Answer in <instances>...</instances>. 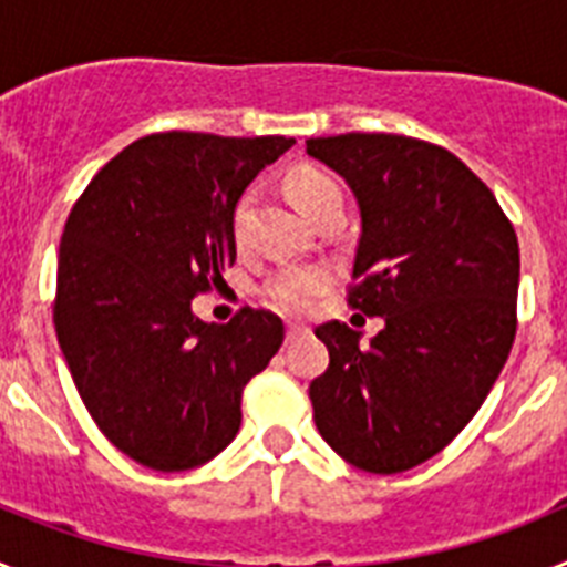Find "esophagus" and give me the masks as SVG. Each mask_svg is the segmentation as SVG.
I'll use <instances>...</instances> for the list:
<instances>
[{
	"label": "esophagus",
	"mask_w": 567,
	"mask_h": 567,
	"mask_svg": "<svg viewBox=\"0 0 567 567\" xmlns=\"http://www.w3.org/2000/svg\"><path fill=\"white\" fill-rule=\"evenodd\" d=\"M309 332V327H303V323H289L287 327V340L289 343H295L298 338H303V334Z\"/></svg>",
	"instance_id": "esophagus-1"
}]
</instances>
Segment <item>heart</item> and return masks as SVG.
I'll use <instances>...</instances> for the list:
<instances>
[{
  "mask_svg": "<svg viewBox=\"0 0 567 567\" xmlns=\"http://www.w3.org/2000/svg\"><path fill=\"white\" fill-rule=\"evenodd\" d=\"M287 189L309 221H312L315 215L327 213L329 207H343V195H340L338 182L318 167L292 169L287 178ZM247 213L249 198H240L233 218L235 235H240V229H244ZM323 280H327V275L320 272V269H284V272L269 280L267 295L275 307L284 309V312H307L312 307L315 295L323 289Z\"/></svg>",
  "mask_w": 567,
  "mask_h": 567,
  "instance_id": "obj_1",
  "label": "heart"
}]
</instances>
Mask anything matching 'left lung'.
<instances>
[{
	"mask_svg": "<svg viewBox=\"0 0 567 567\" xmlns=\"http://www.w3.org/2000/svg\"><path fill=\"white\" fill-rule=\"evenodd\" d=\"M307 153L360 209L349 303L380 315L369 343L315 329L329 369L309 385L315 425L346 463L398 474L465 429L517 332L519 244L497 198L457 155L392 133L309 138Z\"/></svg>",
	"mask_w": 567,
	"mask_h": 567,
	"instance_id": "1",
	"label": "left lung"
}]
</instances>
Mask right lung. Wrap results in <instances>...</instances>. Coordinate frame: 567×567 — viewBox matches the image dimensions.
I'll return each instance as SVG.
<instances>
[{
  "instance_id": "obj_1",
  "label": "right lung",
  "mask_w": 567,
  "mask_h": 567,
  "mask_svg": "<svg viewBox=\"0 0 567 567\" xmlns=\"http://www.w3.org/2000/svg\"><path fill=\"white\" fill-rule=\"evenodd\" d=\"M284 135L138 138L87 184L64 224L59 346L104 437L153 471L209 463L240 429L244 385L284 343V323L244 309L207 323L193 298L235 264V207Z\"/></svg>"
}]
</instances>
